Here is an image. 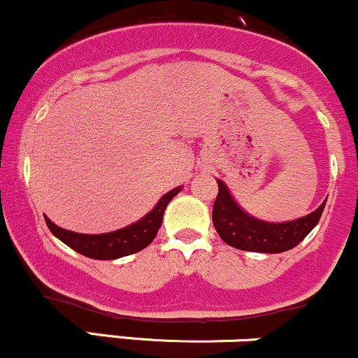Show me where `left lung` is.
<instances>
[{
  "label": "left lung",
  "instance_id": "left-lung-1",
  "mask_svg": "<svg viewBox=\"0 0 358 358\" xmlns=\"http://www.w3.org/2000/svg\"><path fill=\"white\" fill-rule=\"evenodd\" d=\"M217 183H219V193L212 212L213 227L225 244L250 252L278 254L296 248L316 227L327 203L324 200L315 212L308 213L301 219L274 224V222L259 220L242 210L229 192L227 185L222 180H217Z\"/></svg>",
  "mask_w": 358,
  "mask_h": 358
}]
</instances>
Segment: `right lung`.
Instances as JSON below:
<instances>
[{
  "label": "right lung",
  "instance_id": "obj_1",
  "mask_svg": "<svg viewBox=\"0 0 358 358\" xmlns=\"http://www.w3.org/2000/svg\"><path fill=\"white\" fill-rule=\"evenodd\" d=\"M182 187H176L173 190L159 199V202L155 205V208L148 215L139 219L134 224L127 227L119 229V231L108 234H79L72 231H65L53 222L45 217L48 229L57 239H60L64 244L82 254V256L90 259H99V261H110V259H119L129 256V254L139 252L150 245L158 234V229L162 227L163 213H165L166 205L173 196L178 195Z\"/></svg>",
  "mask_w": 358,
  "mask_h": 358
}]
</instances>
